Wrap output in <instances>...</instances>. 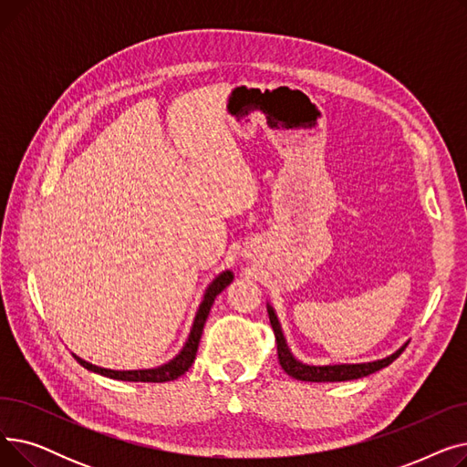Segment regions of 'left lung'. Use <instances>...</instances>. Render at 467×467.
Returning <instances> with one entry per match:
<instances>
[{"label": "left lung", "instance_id": "left-lung-1", "mask_svg": "<svg viewBox=\"0 0 467 467\" xmlns=\"http://www.w3.org/2000/svg\"><path fill=\"white\" fill-rule=\"evenodd\" d=\"M268 317H271V326L275 331V338H276V352H278V361L282 365V369L297 380H305V382H342V380H354V379H361L371 373L380 371L382 367H388L391 361L398 359L401 356V352L407 348L401 347L396 354H391L384 359L379 361H371V363H356V365H326V367H314V365H305L301 361H297L296 358L291 356V352L287 350V345L284 340L280 324L276 320L275 310L268 306Z\"/></svg>", "mask_w": 467, "mask_h": 467}]
</instances>
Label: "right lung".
<instances>
[{"instance_id":"add662e5","label":"right lung","mask_w":467,"mask_h":467,"mask_svg":"<svg viewBox=\"0 0 467 467\" xmlns=\"http://www.w3.org/2000/svg\"><path fill=\"white\" fill-rule=\"evenodd\" d=\"M231 282H233V273L225 271V273H221L210 284V287L206 289L204 301H202L199 312H196L189 340L185 342L183 350L170 363H166L162 367H157V369H145V371H111V369H102V367H96V365H92V363H88V361H85L78 356H76V359L85 367V369L100 373V375L109 377V379H117V380H129V382H168V380H176L178 377L187 373L189 367L192 365V361L196 358V350H199V342H201V337H202V329H204V324H206V317L210 314V308H212L215 297Z\"/></svg>"}]
</instances>
